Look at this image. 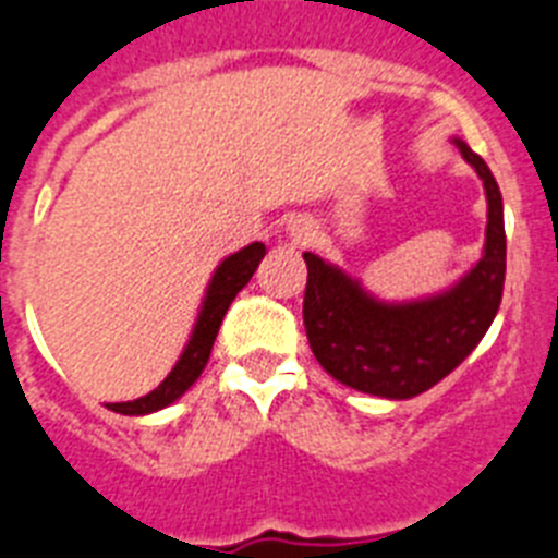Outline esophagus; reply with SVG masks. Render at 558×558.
Returning <instances> with one entry per match:
<instances>
[{"instance_id": "1", "label": "esophagus", "mask_w": 558, "mask_h": 558, "mask_svg": "<svg viewBox=\"0 0 558 558\" xmlns=\"http://www.w3.org/2000/svg\"><path fill=\"white\" fill-rule=\"evenodd\" d=\"M284 234H288V240L293 245H304L310 240V236L315 234V231H313V223H310V220L293 218L288 223V229H284Z\"/></svg>"}]
</instances>
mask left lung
I'll list each match as a JSON object with an SVG mask.
<instances>
[{"mask_svg":"<svg viewBox=\"0 0 558 558\" xmlns=\"http://www.w3.org/2000/svg\"><path fill=\"white\" fill-rule=\"evenodd\" d=\"M463 161L486 192L483 254L466 274L438 293L386 302L357 276L304 251V329L324 372L354 391L411 399L445 379L470 357L495 322L506 279L502 195L486 161L452 136Z\"/></svg>","mask_w":558,"mask_h":558,"instance_id":"1","label":"left lung"}]
</instances>
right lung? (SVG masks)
<instances>
[{
  "mask_svg": "<svg viewBox=\"0 0 558 558\" xmlns=\"http://www.w3.org/2000/svg\"><path fill=\"white\" fill-rule=\"evenodd\" d=\"M263 256V243H251L245 248L234 251V254L223 256L218 268H215V274H211L209 284H206L204 302H201L195 324H192L190 340L181 349L179 360L170 368V374L150 393H145V397L133 399V402H108V411L125 413V416H147V413L161 411V408L172 405L175 399L184 397L195 386V379L201 377L206 363H209L211 347H215V338H218L226 310L234 302V295L251 282V276L259 268Z\"/></svg>",
  "mask_w": 558,
  "mask_h": 558,
  "instance_id": "right-lung-1",
  "label": "right lung"
}]
</instances>
